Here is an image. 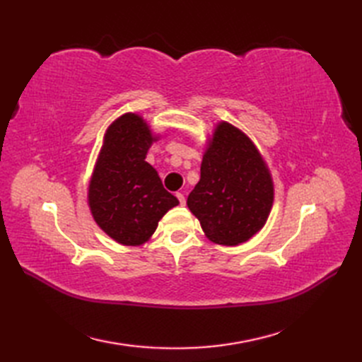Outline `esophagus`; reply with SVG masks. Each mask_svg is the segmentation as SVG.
Listing matches in <instances>:
<instances>
[{
    "label": "esophagus",
    "instance_id": "obj_1",
    "mask_svg": "<svg viewBox=\"0 0 362 362\" xmlns=\"http://www.w3.org/2000/svg\"><path fill=\"white\" fill-rule=\"evenodd\" d=\"M177 198H178V201H180L181 205H185V196H184L182 193L178 192V193H177Z\"/></svg>",
    "mask_w": 362,
    "mask_h": 362
}]
</instances>
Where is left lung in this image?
Returning <instances> with one entry per match:
<instances>
[{"label":"left lung","mask_w":362,"mask_h":362,"mask_svg":"<svg viewBox=\"0 0 362 362\" xmlns=\"http://www.w3.org/2000/svg\"><path fill=\"white\" fill-rule=\"evenodd\" d=\"M275 190L267 164L242 129L218 122L208 140L201 180L187 198L213 243L235 246L266 225Z\"/></svg>","instance_id":"1"}]
</instances>
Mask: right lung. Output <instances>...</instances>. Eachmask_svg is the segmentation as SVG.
I'll list each match as a JSON object with an SVG mask.
<instances>
[{"label":"right lung","mask_w":362,"mask_h":362,"mask_svg":"<svg viewBox=\"0 0 362 362\" xmlns=\"http://www.w3.org/2000/svg\"><path fill=\"white\" fill-rule=\"evenodd\" d=\"M156 140L140 115L119 116L105 131L89 181L87 202L95 222L124 246L146 243L160 218L180 204L146 161Z\"/></svg>","instance_id":"obj_1"}]
</instances>
